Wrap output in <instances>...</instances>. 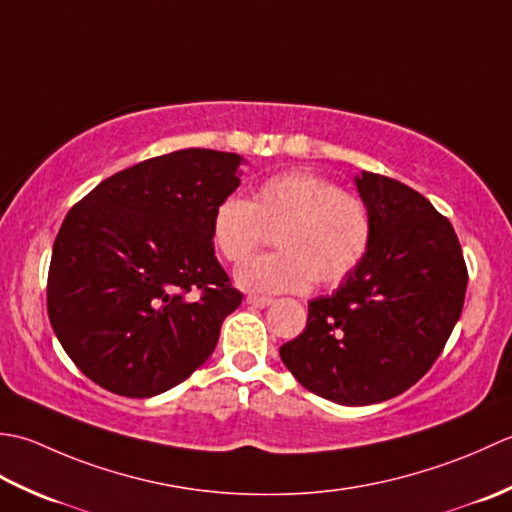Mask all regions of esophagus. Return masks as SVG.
<instances>
[{
    "label": "esophagus",
    "instance_id": "1",
    "mask_svg": "<svg viewBox=\"0 0 512 512\" xmlns=\"http://www.w3.org/2000/svg\"><path fill=\"white\" fill-rule=\"evenodd\" d=\"M247 305L256 307V309H265L271 305V298L267 296H247Z\"/></svg>",
    "mask_w": 512,
    "mask_h": 512
}]
</instances>
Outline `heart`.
Masks as SVG:
<instances>
[{"label":"heart","instance_id":"heart-1","mask_svg":"<svg viewBox=\"0 0 512 512\" xmlns=\"http://www.w3.org/2000/svg\"><path fill=\"white\" fill-rule=\"evenodd\" d=\"M275 234L276 255L247 261L236 271L249 291H305L333 287L367 258L373 218L364 198L325 176L294 170L260 183L252 198L225 196L214 207L212 238L229 263H243Z\"/></svg>","mask_w":512,"mask_h":512}]
</instances>
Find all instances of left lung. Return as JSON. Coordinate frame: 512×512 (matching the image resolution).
<instances>
[{"label": "left lung", "instance_id": "8db88e82", "mask_svg": "<svg viewBox=\"0 0 512 512\" xmlns=\"http://www.w3.org/2000/svg\"><path fill=\"white\" fill-rule=\"evenodd\" d=\"M356 185L373 218L369 254L280 347L302 387L347 406L391 400L433 367L468 283L453 225L420 192L373 172Z\"/></svg>", "mask_w": 512, "mask_h": 512}]
</instances>
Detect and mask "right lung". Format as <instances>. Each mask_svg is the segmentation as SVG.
Instances as JSON below:
<instances>
[{
	"instance_id": "1",
	"label": "right lung",
	"mask_w": 512,
	"mask_h": 512,
	"mask_svg": "<svg viewBox=\"0 0 512 512\" xmlns=\"http://www.w3.org/2000/svg\"><path fill=\"white\" fill-rule=\"evenodd\" d=\"M241 156L190 148L112 174L66 214L52 245L48 318L99 387L152 398L212 356L243 294L214 256V207Z\"/></svg>"
}]
</instances>
